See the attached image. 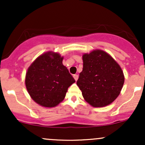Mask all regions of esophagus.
Returning <instances> with one entry per match:
<instances>
[{
  "label": "esophagus",
  "instance_id": "1",
  "mask_svg": "<svg viewBox=\"0 0 145 145\" xmlns=\"http://www.w3.org/2000/svg\"><path fill=\"white\" fill-rule=\"evenodd\" d=\"M73 76H74V78L75 79V80L77 81L78 79V74H74Z\"/></svg>",
  "mask_w": 145,
  "mask_h": 145
}]
</instances>
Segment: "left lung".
<instances>
[{"mask_svg":"<svg viewBox=\"0 0 145 145\" xmlns=\"http://www.w3.org/2000/svg\"><path fill=\"white\" fill-rule=\"evenodd\" d=\"M83 69L77 85L93 107H104L120 94L125 77L120 65L107 52L95 50L82 55Z\"/></svg>","mask_w":145,"mask_h":145,"instance_id":"left-lung-1","label":"left lung"}]
</instances>
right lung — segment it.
<instances>
[{"instance_id":"right-lung-1","label":"right lung","mask_w":145,"mask_h":145,"mask_svg":"<svg viewBox=\"0 0 145 145\" xmlns=\"http://www.w3.org/2000/svg\"><path fill=\"white\" fill-rule=\"evenodd\" d=\"M63 56L49 51L38 56L28 68L25 84L31 97L43 107L52 108L63 101L74 78L63 65Z\"/></svg>"}]
</instances>
